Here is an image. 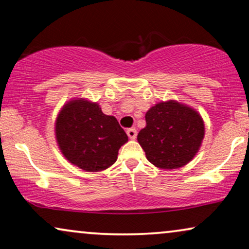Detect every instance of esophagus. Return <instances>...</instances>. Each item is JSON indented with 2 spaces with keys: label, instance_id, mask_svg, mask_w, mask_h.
<instances>
[{
  "label": "esophagus",
  "instance_id": "esophagus-1",
  "mask_svg": "<svg viewBox=\"0 0 249 249\" xmlns=\"http://www.w3.org/2000/svg\"><path fill=\"white\" fill-rule=\"evenodd\" d=\"M127 135L130 139H135L136 136H137V130L135 128H129L127 130Z\"/></svg>",
  "mask_w": 249,
  "mask_h": 249
}]
</instances>
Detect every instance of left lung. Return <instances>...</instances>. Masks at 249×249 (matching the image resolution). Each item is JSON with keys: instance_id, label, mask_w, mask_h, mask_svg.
<instances>
[{"instance_id": "left-lung-1", "label": "left lung", "mask_w": 249, "mask_h": 249, "mask_svg": "<svg viewBox=\"0 0 249 249\" xmlns=\"http://www.w3.org/2000/svg\"><path fill=\"white\" fill-rule=\"evenodd\" d=\"M137 136L146 158L160 169H177L192 161L204 138V122L193 108L176 101L162 102L145 115Z\"/></svg>"}]
</instances>
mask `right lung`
<instances>
[{"instance_id":"add662e5","label":"right lung","mask_w":249,"mask_h":249,"mask_svg":"<svg viewBox=\"0 0 249 249\" xmlns=\"http://www.w3.org/2000/svg\"><path fill=\"white\" fill-rule=\"evenodd\" d=\"M55 135L68 161L89 172L113 164L119 149L128 142L117 119L105 115L98 104L85 100L64 105L56 119Z\"/></svg>"}]
</instances>
